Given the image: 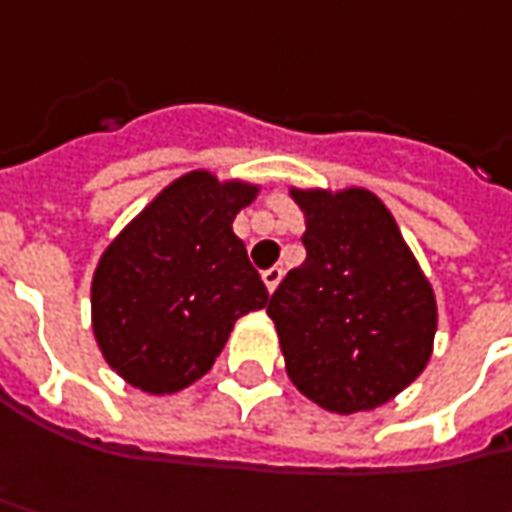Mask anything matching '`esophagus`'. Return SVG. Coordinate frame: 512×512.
<instances>
[{"mask_svg": "<svg viewBox=\"0 0 512 512\" xmlns=\"http://www.w3.org/2000/svg\"><path fill=\"white\" fill-rule=\"evenodd\" d=\"M280 280H283V269H280V266H272V269L263 272V283H266L269 294H274V289L280 286Z\"/></svg>", "mask_w": 512, "mask_h": 512, "instance_id": "34e87169", "label": "esophagus"}]
</instances>
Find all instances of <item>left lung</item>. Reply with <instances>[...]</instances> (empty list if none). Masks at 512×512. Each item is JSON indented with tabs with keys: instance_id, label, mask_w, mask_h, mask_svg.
Wrapping results in <instances>:
<instances>
[{
	"instance_id": "left-lung-1",
	"label": "left lung",
	"mask_w": 512,
	"mask_h": 512,
	"mask_svg": "<svg viewBox=\"0 0 512 512\" xmlns=\"http://www.w3.org/2000/svg\"><path fill=\"white\" fill-rule=\"evenodd\" d=\"M306 260L266 314L294 388L328 414L391 402L433 354L436 294L391 209L365 186H289Z\"/></svg>"
}]
</instances>
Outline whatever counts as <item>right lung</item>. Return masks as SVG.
Masks as SVG:
<instances>
[{
	"label": "right lung",
	"instance_id": "obj_1",
	"mask_svg": "<svg viewBox=\"0 0 512 512\" xmlns=\"http://www.w3.org/2000/svg\"><path fill=\"white\" fill-rule=\"evenodd\" d=\"M260 184L192 169L167 184L110 246L90 283L104 362L144 394H178L215 365L269 291L232 223Z\"/></svg>",
	"mask_w": 512,
	"mask_h": 512
}]
</instances>
